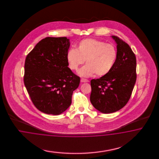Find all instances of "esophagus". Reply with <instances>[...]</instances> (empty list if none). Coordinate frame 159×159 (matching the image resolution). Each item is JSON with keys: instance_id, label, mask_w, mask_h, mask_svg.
I'll use <instances>...</instances> for the list:
<instances>
[{"instance_id": "esophagus-1", "label": "esophagus", "mask_w": 159, "mask_h": 159, "mask_svg": "<svg viewBox=\"0 0 159 159\" xmlns=\"http://www.w3.org/2000/svg\"><path fill=\"white\" fill-rule=\"evenodd\" d=\"M80 82H82V83H85V82H89V81L87 79L82 78V79H81V80H80Z\"/></svg>"}]
</instances>
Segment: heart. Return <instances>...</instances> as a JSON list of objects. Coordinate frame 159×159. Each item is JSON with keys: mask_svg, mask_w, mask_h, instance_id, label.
Masks as SVG:
<instances>
[{"mask_svg": "<svg viewBox=\"0 0 159 159\" xmlns=\"http://www.w3.org/2000/svg\"><path fill=\"white\" fill-rule=\"evenodd\" d=\"M117 57L116 47L96 39H87L81 41L76 48L67 51L66 59L69 67L77 71L86 61L87 65L79 71L80 76L90 77L96 73L103 76L110 72Z\"/></svg>", "mask_w": 159, "mask_h": 159, "instance_id": "heart-1", "label": "heart"}]
</instances>
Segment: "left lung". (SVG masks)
<instances>
[{
    "instance_id": "obj_1",
    "label": "left lung",
    "mask_w": 159,
    "mask_h": 159,
    "mask_svg": "<svg viewBox=\"0 0 159 159\" xmlns=\"http://www.w3.org/2000/svg\"><path fill=\"white\" fill-rule=\"evenodd\" d=\"M117 43V57L110 72L91 80L90 101L104 114L118 111L128 103L136 80V59L129 45L112 35Z\"/></svg>"
}]
</instances>
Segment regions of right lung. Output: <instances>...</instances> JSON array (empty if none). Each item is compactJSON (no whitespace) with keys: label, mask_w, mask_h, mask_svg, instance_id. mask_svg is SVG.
<instances>
[{"label":"right lung","mask_w":159,"mask_h":159,"mask_svg":"<svg viewBox=\"0 0 159 159\" xmlns=\"http://www.w3.org/2000/svg\"><path fill=\"white\" fill-rule=\"evenodd\" d=\"M66 37H46L27 55L24 83L35 107L47 114L59 115L72 103L80 79L68 66Z\"/></svg>","instance_id":"1"}]
</instances>
